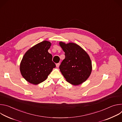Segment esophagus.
<instances>
[{
    "instance_id": "obj_1",
    "label": "esophagus",
    "mask_w": 122,
    "mask_h": 122,
    "mask_svg": "<svg viewBox=\"0 0 122 122\" xmlns=\"http://www.w3.org/2000/svg\"><path fill=\"white\" fill-rule=\"evenodd\" d=\"M59 65H60V64H59V63H57V64H56V66L57 67H58L59 66Z\"/></svg>"
}]
</instances>
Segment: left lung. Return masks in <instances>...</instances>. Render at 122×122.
<instances>
[{"mask_svg":"<svg viewBox=\"0 0 122 122\" xmlns=\"http://www.w3.org/2000/svg\"><path fill=\"white\" fill-rule=\"evenodd\" d=\"M59 45L65 52V58L60 65V71L66 80L74 85H80L89 77L92 70L90 56L81 46L60 41Z\"/></svg>","mask_w":122,"mask_h":122,"instance_id":"obj_1","label":"left lung"}]
</instances>
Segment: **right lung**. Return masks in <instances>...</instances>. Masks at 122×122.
Instances as JSON below:
<instances>
[{
  "label": "right lung",
  "instance_id": "right-lung-1",
  "mask_svg": "<svg viewBox=\"0 0 122 122\" xmlns=\"http://www.w3.org/2000/svg\"><path fill=\"white\" fill-rule=\"evenodd\" d=\"M51 46L50 41H44L32 47L24 55L20 70L27 81L35 85L43 82L56 67L52 55L48 51Z\"/></svg>",
  "mask_w": 122,
  "mask_h": 122
}]
</instances>
